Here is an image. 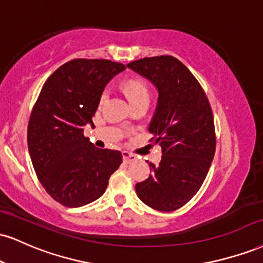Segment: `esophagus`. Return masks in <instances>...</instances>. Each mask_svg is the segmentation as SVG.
I'll return each mask as SVG.
<instances>
[{"instance_id": "34e87169", "label": "esophagus", "mask_w": 263, "mask_h": 263, "mask_svg": "<svg viewBox=\"0 0 263 263\" xmlns=\"http://www.w3.org/2000/svg\"><path fill=\"white\" fill-rule=\"evenodd\" d=\"M122 159H123V162L125 163H131V162H134V160H136V156L135 154H131V153H128V152H122Z\"/></svg>"}]
</instances>
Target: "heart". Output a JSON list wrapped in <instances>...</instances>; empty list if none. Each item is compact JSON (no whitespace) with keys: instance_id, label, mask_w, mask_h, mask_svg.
<instances>
[{"instance_id":"b5f03b06","label":"heart","mask_w":263,"mask_h":263,"mask_svg":"<svg viewBox=\"0 0 263 263\" xmlns=\"http://www.w3.org/2000/svg\"><path fill=\"white\" fill-rule=\"evenodd\" d=\"M125 90L127 93L131 100L140 99V98H148L149 97V91H148V87L145 85L144 82L140 80H129L125 83ZM109 96V91L104 90L103 94L100 97V104L105 103Z\"/></svg>"}]
</instances>
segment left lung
<instances>
[{"label": "left lung", "instance_id": "left-lung-1", "mask_svg": "<svg viewBox=\"0 0 263 263\" xmlns=\"http://www.w3.org/2000/svg\"><path fill=\"white\" fill-rule=\"evenodd\" d=\"M127 67L151 81L159 94L148 129L151 141L162 147V160L149 164L152 174L136 183V192L153 210H179L197 194L216 152L210 101L195 76L173 56L136 60Z\"/></svg>", "mask_w": 263, "mask_h": 263}]
</instances>
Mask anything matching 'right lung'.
Segmentation results:
<instances>
[{
	"mask_svg": "<svg viewBox=\"0 0 263 263\" xmlns=\"http://www.w3.org/2000/svg\"><path fill=\"white\" fill-rule=\"evenodd\" d=\"M125 65L76 59L44 83L28 123V148L45 191L66 207H82L105 192L122 163L119 151L100 149L84 137L105 85Z\"/></svg>",
	"mask_w": 263,
	"mask_h": 263,
	"instance_id": "right-lung-1",
	"label": "right lung"
}]
</instances>
